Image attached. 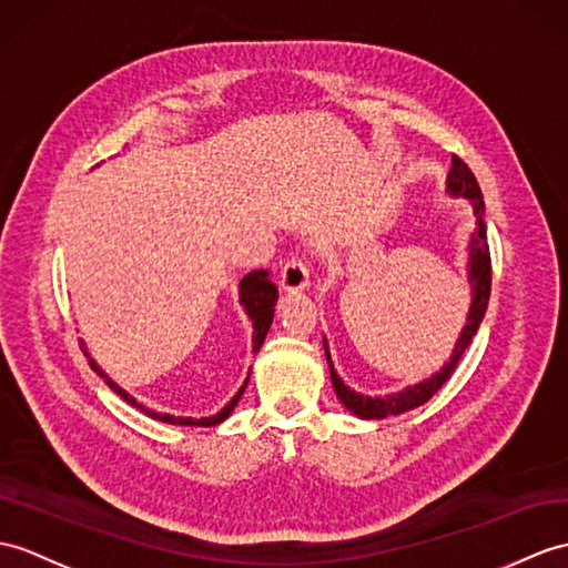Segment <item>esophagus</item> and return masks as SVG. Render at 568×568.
<instances>
[{
    "instance_id": "obj_1",
    "label": "esophagus",
    "mask_w": 568,
    "mask_h": 568,
    "mask_svg": "<svg viewBox=\"0 0 568 568\" xmlns=\"http://www.w3.org/2000/svg\"><path fill=\"white\" fill-rule=\"evenodd\" d=\"M310 285V268L302 258H290L281 271V287L287 293H297Z\"/></svg>"
}]
</instances>
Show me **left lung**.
Listing matches in <instances>:
<instances>
[{"mask_svg": "<svg viewBox=\"0 0 568 568\" xmlns=\"http://www.w3.org/2000/svg\"><path fill=\"white\" fill-rule=\"evenodd\" d=\"M445 191L455 195V197H467L471 210H474V220H477V227H474L469 236V246H467V283H469V312L463 332H459L455 348L450 353V361L443 363L438 373H433L430 377L416 382V385H408L399 392L392 394H379V397H371V394L355 392L348 387L344 379L338 377L332 353H328V344L324 336V353H326V363H328V375H332V385L338 402L344 404L353 416H358L363 420L371 418H387V416H399L404 412H412V408L426 404L435 392H438L450 375L455 373L457 363L463 361V355L467 346L471 344L474 334L479 332V324L486 314V305H489V295H491V256H489V244H486V224H484V201H481V189L477 179L469 171V166L459 160V156L453 154V169L447 171V181H445Z\"/></svg>", "mask_w": 568, "mask_h": 568, "instance_id": "obj_1", "label": "left lung"}]
</instances>
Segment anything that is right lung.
<instances>
[{
    "instance_id": "obj_1",
    "label": "right lung",
    "mask_w": 568,
    "mask_h": 568,
    "mask_svg": "<svg viewBox=\"0 0 568 568\" xmlns=\"http://www.w3.org/2000/svg\"><path fill=\"white\" fill-rule=\"evenodd\" d=\"M275 302H278V287H275V283L268 278V271H263V268H258V271H252V273H246L244 278L240 281V305L244 307V312H246V316L248 320H252V324H254V336H252V351L254 353H258V348L263 346V341H266V334H268V328H271V324H273V314H275ZM82 346H84V341H82ZM84 355L89 358V365L94 367V371L103 377V382L105 385H109L118 397L121 399H125L130 406H135V408H140L142 414H148L150 418H156V420H164V424H171V426H197V428H210V426H217V424H222L224 418H230V414L234 412V406L240 404V399H242V394H244V389H246V385H248V373L246 375V379H244V385L240 387V392L234 394V397L224 404L217 414H213V416H203V418H193V416H174V414H160V412H152V408H148V406H142L133 394H128L121 385H115V382L103 373V367L91 358V353L84 348Z\"/></svg>"
}]
</instances>
